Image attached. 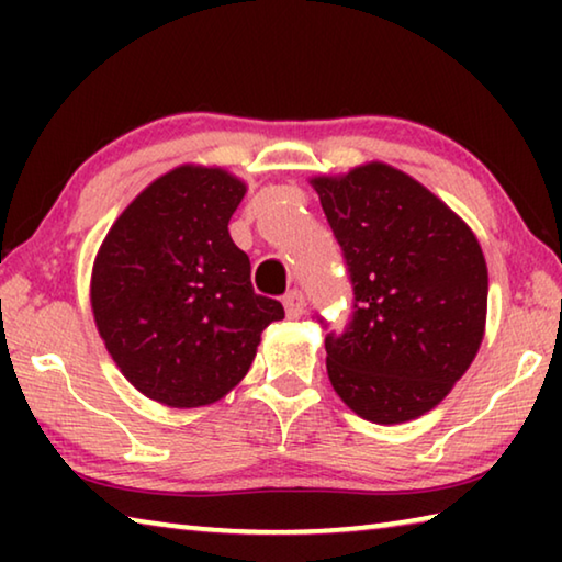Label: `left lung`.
Returning <instances> with one entry per match:
<instances>
[{"label": "left lung", "mask_w": 562, "mask_h": 562, "mask_svg": "<svg viewBox=\"0 0 562 562\" xmlns=\"http://www.w3.org/2000/svg\"><path fill=\"white\" fill-rule=\"evenodd\" d=\"M243 195L225 168L178 166L119 215L93 260L103 345L164 406L221 402L243 382L265 327L284 317L278 300L255 292L250 258L227 231Z\"/></svg>", "instance_id": "8db88e82"}]
</instances>
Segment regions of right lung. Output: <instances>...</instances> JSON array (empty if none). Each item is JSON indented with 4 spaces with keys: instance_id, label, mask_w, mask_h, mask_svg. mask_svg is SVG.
Masks as SVG:
<instances>
[{
    "instance_id": "add662e5",
    "label": "right lung",
    "mask_w": 562,
    "mask_h": 562,
    "mask_svg": "<svg viewBox=\"0 0 562 562\" xmlns=\"http://www.w3.org/2000/svg\"><path fill=\"white\" fill-rule=\"evenodd\" d=\"M315 183L351 290L347 327L325 339L329 382L367 422H412L451 392L481 347L486 258L451 207L392 166Z\"/></svg>"
}]
</instances>
